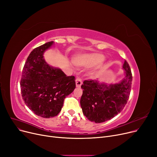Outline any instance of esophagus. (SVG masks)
Returning a JSON list of instances; mask_svg holds the SVG:
<instances>
[{
    "mask_svg": "<svg viewBox=\"0 0 157 157\" xmlns=\"http://www.w3.org/2000/svg\"><path fill=\"white\" fill-rule=\"evenodd\" d=\"M82 85V81L80 78H78L76 79V86L77 88H80L81 86Z\"/></svg>",
    "mask_w": 157,
    "mask_h": 157,
    "instance_id": "esophagus-1",
    "label": "esophagus"
}]
</instances>
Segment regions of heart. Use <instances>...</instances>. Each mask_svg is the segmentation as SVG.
Returning a JSON list of instances; mask_svg holds the SVG:
<instances>
[{"mask_svg":"<svg viewBox=\"0 0 157 157\" xmlns=\"http://www.w3.org/2000/svg\"><path fill=\"white\" fill-rule=\"evenodd\" d=\"M104 56L99 53L78 54L73 58V62L78 67H92L101 63Z\"/></svg>","mask_w":157,"mask_h":157,"instance_id":"b5f03b06","label":"heart"}]
</instances>
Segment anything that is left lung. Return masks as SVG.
<instances>
[{
    "instance_id": "obj_1",
    "label": "left lung",
    "mask_w": 157,
    "mask_h": 157,
    "mask_svg": "<svg viewBox=\"0 0 157 157\" xmlns=\"http://www.w3.org/2000/svg\"><path fill=\"white\" fill-rule=\"evenodd\" d=\"M122 68L125 77L119 83L108 84L98 79L84 81L80 104L83 113L90 121L104 122L124 108L129 98L132 76L126 60Z\"/></svg>"
}]
</instances>
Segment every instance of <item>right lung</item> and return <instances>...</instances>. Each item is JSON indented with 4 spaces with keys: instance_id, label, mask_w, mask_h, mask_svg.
Instances as JSON below:
<instances>
[{
    "instance_id": "right-lung-1",
    "label": "right lung",
    "mask_w": 157,
    "mask_h": 157,
    "mask_svg": "<svg viewBox=\"0 0 157 157\" xmlns=\"http://www.w3.org/2000/svg\"><path fill=\"white\" fill-rule=\"evenodd\" d=\"M53 44L50 41L33 49L24 65L20 81L26 105L37 116L46 118L60 112L65 98L76 88L75 77L67 76L60 68L45 61L44 53Z\"/></svg>"
}]
</instances>
